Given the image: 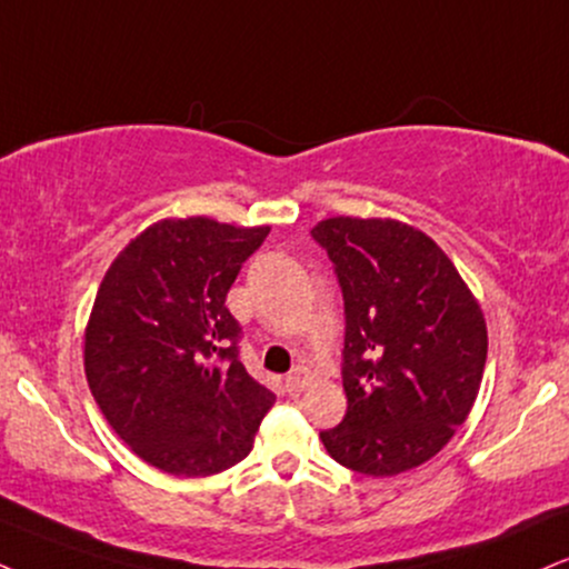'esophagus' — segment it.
Returning <instances> with one entry per match:
<instances>
[{
	"label": "esophagus",
	"instance_id": "obj_1",
	"mask_svg": "<svg viewBox=\"0 0 569 569\" xmlns=\"http://www.w3.org/2000/svg\"><path fill=\"white\" fill-rule=\"evenodd\" d=\"M284 385H287V390H292V392L306 390L308 388V371L306 369H296V371H292V375H287Z\"/></svg>",
	"mask_w": 569,
	"mask_h": 569
}]
</instances>
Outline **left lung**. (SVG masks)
I'll return each mask as SVG.
<instances>
[{
    "mask_svg": "<svg viewBox=\"0 0 569 569\" xmlns=\"http://www.w3.org/2000/svg\"><path fill=\"white\" fill-rule=\"evenodd\" d=\"M346 300V419L321 432L327 453L369 478L430 461L480 392L488 327L451 258L396 219L335 216L311 229Z\"/></svg>",
    "mask_w": 569,
    "mask_h": 569,
    "instance_id": "left-lung-1",
    "label": "left lung"
}]
</instances>
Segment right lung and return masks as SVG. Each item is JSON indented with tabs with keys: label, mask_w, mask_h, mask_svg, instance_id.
Segmentation results:
<instances>
[{
	"label": "right lung",
	"mask_w": 569,
	"mask_h": 569,
	"mask_svg": "<svg viewBox=\"0 0 569 569\" xmlns=\"http://www.w3.org/2000/svg\"><path fill=\"white\" fill-rule=\"evenodd\" d=\"M271 227L208 216L147 227L104 273L83 371L118 438L177 478H208L250 453L273 392L237 356L227 292Z\"/></svg>",
	"instance_id": "obj_1"
}]
</instances>
